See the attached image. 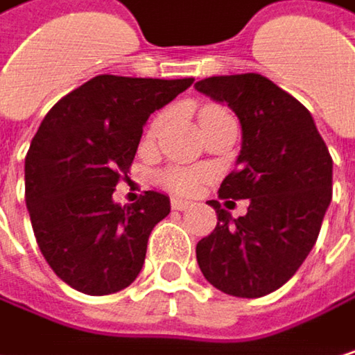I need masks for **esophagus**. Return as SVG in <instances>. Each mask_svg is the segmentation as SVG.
<instances>
[{"label": "esophagus", "mask_w": 355, "mask_h": 355, "mask_svg": "<svg viewBox=\"0 0 355 355\" xmlns=\"http://www.w3.org/2000/svg\"><path fill=\"white\" fill-rule=\"evenodd\" d=\"M170 206H172V210H179V212H183V210H189L193 204H191V202H185V200H179V198H172Z\"/></svg>", "instance_id": "esophagus-1"}]
</instances>
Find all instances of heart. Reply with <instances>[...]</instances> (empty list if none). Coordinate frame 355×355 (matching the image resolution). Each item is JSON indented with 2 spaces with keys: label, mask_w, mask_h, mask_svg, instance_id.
I'll use <instances>...</instances> for the list:
<instances>
[{
  "label": "heart",
  "mask_w": 355,
  "mask_h": 355,
  "mask_svg": "<svg viewBox=\"0 0 355 355\" xmlns=\"http://www.w3.org/2000/svg\"><path fill=\"white\" fill-rule=\"evenodd\" d=\"M220 114H229L220 107H204L200 112V122L208 120V118H214V116H220ZM168 120V114L162 112L153 118L151 126H149V137H155L159 132V128L164 126V122ZM162 181L168 189L176 191V193H196L202 185V174L196 172V170H185V168H170L164 176Z\"/></svg>",
  "instance_id": "obj_1"
}]
</instances>
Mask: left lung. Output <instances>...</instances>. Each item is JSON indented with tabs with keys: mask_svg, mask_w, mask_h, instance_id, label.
I'll list each match as a JSON object with an SVG mask.
<instances>
[{
	"mask_svg": "<svg viewBox=\"0 0 355 355\" xmlns=\"http://www.w3.org/2000/svg\"><path fill=\"white\" fill-rule=\"evenodd\" d=\"M196 89L239 118L237 170L218 196L250 200L239 218L210 202L218 223L198 243V264L227 295H268L297 272L318 239L333 198L331 153L312 114L262 74L210 76Z\"/></svg>",
	"mask_w": 355,
	"mask_h": 355,
	"instance_id": "obj_1",
	"label": "left lung"
}]
</instances>
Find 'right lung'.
<instances>
[{"mask_svg":"<svg viewBox=\"0 0 355 355\" xmlns=\"http://www.w3.org/2000/svg\"><path fill=\"white\" fill-rule=\"evenodd\" d=\"M191 83L99 74L43 118L24 159V200L43 258L72 289L110 295L139 277L170 200L145 191L120 206L114 187L128 174L147 118Z\"/></svg>","mask_w":355,"mask_h":355,"instance_id":"right-lung-1","label":"right lung"}]
</instances>
